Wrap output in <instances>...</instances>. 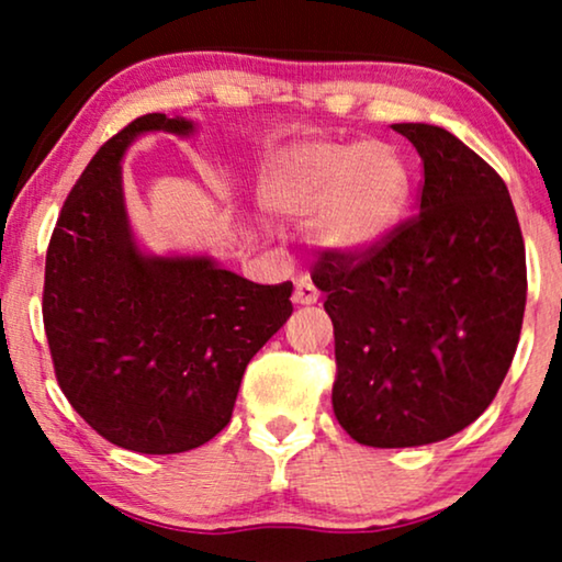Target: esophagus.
<instances>
[{"label":"esophagus","instance_id":"obj_1","mask_svg":"<svg viewBox=\"0 0 562 562\" xmlns=\"http://www.w3.org/2000/svg\"><path fill=\"white\" fill-rule=\"evenodd\" d=\"M294 304H299V306H310V304H317V299H319V291H317V286H314L312 283V279L310 276H302V279L296 281V289H294Z\"/></svg>","mask_w":562,"mask_h":562}]
</instances>
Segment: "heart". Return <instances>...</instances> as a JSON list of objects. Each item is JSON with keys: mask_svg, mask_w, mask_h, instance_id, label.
Returning <instances> with one entry per match:
<instances>
[{"mask_svg": "<svg viewBox=\"0 0 562 562\" xmlns=\"http://www.w3.org/2000/svg\"><path fill=\"white\" fill-rule=\"evenodd\" d=\"M406 196L409 176L386 145L312 143L291 153L268 204L281 217L310 225L322 248L363 256L391 235Z\"/></svg>", "mask_w": 562, "mask_h": 562, "instance_id": "1", "label": "heart"}]
</instances>
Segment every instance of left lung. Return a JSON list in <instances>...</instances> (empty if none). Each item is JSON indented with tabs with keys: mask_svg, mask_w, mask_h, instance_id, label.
Segmentation results:
<instances>
[{
	"mask_svg": "<svg viewBox=\"0 0 562 562\" xmlns=\"http://www.w3.org/2000/svg\"><path fill=\"white\" fill-rule=\"evenodd\" d=\"M425 164L419 214L363 256L325 250L312 281L335 327L333 409L352 440L417 448L494 402L527 302L525 240L494 168L448 130L391 125Z\"/></svg>",
	"mask_w": 562,
	"mask_h": 562,
	"instance_id": "obj_1",
	"label": "left lung"
}]
</instances>
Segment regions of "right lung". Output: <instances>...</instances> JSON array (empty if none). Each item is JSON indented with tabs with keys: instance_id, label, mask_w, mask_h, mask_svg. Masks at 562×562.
<instances>
[{
	"instance_id": "1",
	"label": "right lung",
	"mask_w": 562,
	"mask_h": 562,
	"mask_svg": "<svg viewBox=\"0 0 562 562\" xmlns=\"http://www.w3.org/2000/svg\"><path fill=\"white\" fill-rule=\"evenodd\" d=\"M191 135L153 112L110 137L64 202L45 256L43 325L58 386L117 448L173 456L227 427L250 358L291 317V281L252 283L210 256H145L122 196L137 137Z\"/></svg>"
}]
</instances>
